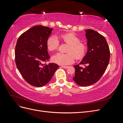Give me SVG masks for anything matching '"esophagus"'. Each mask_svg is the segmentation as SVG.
I'll use <instances>...</instances> for the list:
<instances>
[{
  "label": "esophagus",
  "instance_id": "34e87169",
  "mask_svg": "<svg viewBox=\"0 0 123 123\" xmlns=\"http://www.w3.org/2000/svg\"><path fill=\"white\" fill-rule=\"evenodd\" d=\"M62 67L63 68H67L68 67V66H62Z\"/></svg>",
  "mask_w": 123,
  "mask_h": 123
}]
</instances>
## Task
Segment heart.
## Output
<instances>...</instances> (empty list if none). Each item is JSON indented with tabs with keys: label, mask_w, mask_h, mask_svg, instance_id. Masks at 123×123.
<instances>
[{
	"label": "heart",
	"mask_w": 123,
	"mask_h": 123,
	"mask_svg": "<svg viewBox=\"0 0 123 123\" xmlns=\"http://www.w3.org/2000/svg\"><path fill=\"white\" fill-rule=\"evenodd\" d=\"M58 37L63 43L69 44L67 51L68 53H57L52 57V61L60 65H66L72 63L74 57L76 59L83 58L87 51V46L84 43L80 42V38L73 33H62L58 35ZM59 41L55 36H51L47 41L48 50L53 51L57 50Z\"/></svg>",
	"instance_id": "1"
}]
</instances>
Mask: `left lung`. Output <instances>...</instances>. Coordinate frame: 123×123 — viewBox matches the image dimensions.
Returning <instances> with one entry per match:
<instances>
[{
  "label": "left lung",
  "instance_id": "left-lung-1",
  "mask_svg": "<svg viewBox=\"0 0 123 123\" xmlns=\"http://www.w3.org/2000/svg\"><path fill=\"white\" fill-rule=\"evenodd\" d=\"M88 51L79 65L74 66L73 80L80 86L96 83L103 76L110 60V50L104 37L91 29L86 30ZM80 64H84L82 68Z\"/></svg>",
  "mask_w": 123,
  "mask_h": 123
}]
</instances>
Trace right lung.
Instances as JSON below:
<instances>
[{"label":"right lung","instance_id":"add662e5","mask_svg":"<svg viewBox=\"0 0 123 123\" xmlns=\"http://www.w3.org/2000/svg\"><path fill=\"white\" fill-rule=\"evenodd\" d=\"M53 29L36 25L29 29L18 38L15 50L16 65L27 82L41 87L50 81L58 65L44 64L50 58L47 41Z\"/></svg>","mask_w":123,"mask_h":123}]
</instances>
